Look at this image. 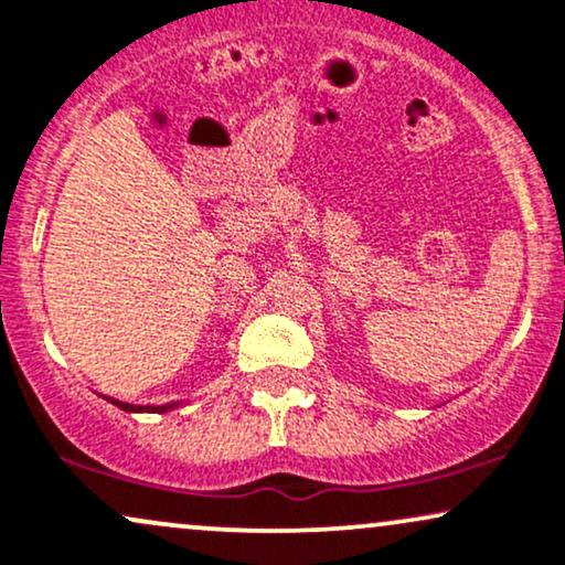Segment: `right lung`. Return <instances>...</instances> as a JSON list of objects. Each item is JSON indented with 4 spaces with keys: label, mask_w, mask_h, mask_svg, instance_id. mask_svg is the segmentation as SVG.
Masks as SVG:
<instances>
[{
    "label": "right lung",
    "mask_w": 565,
    "mask_h": 565,
    "mask_svg": "<svg viewBox=\"0 0 565 565\" xmlns=\"http://www.w3.org/2000/svg\"><path fill=\"white\" fill-rule=\"evenodd\" d=\"M106 402H111L114 406H119V409H122V412H169V409H174V406H177V402L163 404V406H140V404L117 402V398H109V396H106Z\"/></svg>",
    "instance_id": "add662e5"
}]
</instances>
